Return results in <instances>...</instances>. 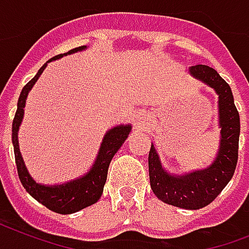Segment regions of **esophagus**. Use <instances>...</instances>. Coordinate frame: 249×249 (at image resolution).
<instances>
[{"instance_id": "esophagus-1", "label": "esophagus", "mask_w": 249, "mask_h": 249, "mask_svg": "<svg viewBox=\"0 0 249 249\" xmlns=\"http://www.w3.org/2000/svg\"><path fill=\"white\" fill-rule=\"evenodd\" d=\"M142 123V114H136V117H135V124L136 126H140Z\"/></svg>"}]
</instances>
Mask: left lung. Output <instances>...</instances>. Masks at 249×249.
Returning <instances> with one entry per match:
<instances>
[{"label": "left lung", "mask_w": 249, "mask_h": 249, "mask_svg": "<svg viewBox=\"0 0 249 249\" xmlns=\"http://www.w3.org/2000/svg\"><path fill=\"white\" fill-rule=\"evenodd\" d=\"M192 76L201 80L218 94L221 146L215 161L205 170L180 177L167 174L161 166L155 146L148 156L149 180L153 194L163 203L184 209H200L214 200L230 182L238 162L240 119L230 86L214 69L196 65L190 69Z\"/></svg>", "instance_id": "1"}]
</instances>
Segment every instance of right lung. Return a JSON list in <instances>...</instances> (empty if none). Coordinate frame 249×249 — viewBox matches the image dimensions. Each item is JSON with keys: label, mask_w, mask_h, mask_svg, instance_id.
<instances>
[{"label": "right lung", "mask_w": 249, "mask_h": 249, "mask_svg": "<svg viewBox=\"0 0 249 249\" xmlns=\"http://www.w3.org/2000/svg\"><path fill=\"white\" fill-rule=\"evenodd\" d=\"M84 48L86 46H79V48L71 49L67 53H65V55L83 51ZM63 54L55 55V57L49 59L48 62L58 59ZM48 62L45 65H42L41 69L37 71V74L35 75L34 78L23 87L18 100V109H17L14 121H13L11 139H13V145H14L15 163H17L19 179H20V183L26 188L27 192L48 209H51L55 213H59V214H71V213H75V212H79L84 209V208L89 207L101 197L104 184L107 182V169H109L111 159L114 157L117 151L121 148V145L124 142V140L130 134L131 126H118L111 128L110 131H107L103 140V144H101V148H100V152H98V156L93 167L83 178L72 180V182L62 184V186L53 187L41 186V184L35 182L34 179L31 178V175L28 174L26 165L23 162L20 151H19L18 130L23 119V113H24L23 107L26 105L27 94H28L31 88L34 87L38 76L41 75Z\"/></svg>", "instance_id": "add662e5"}]
</instances>
